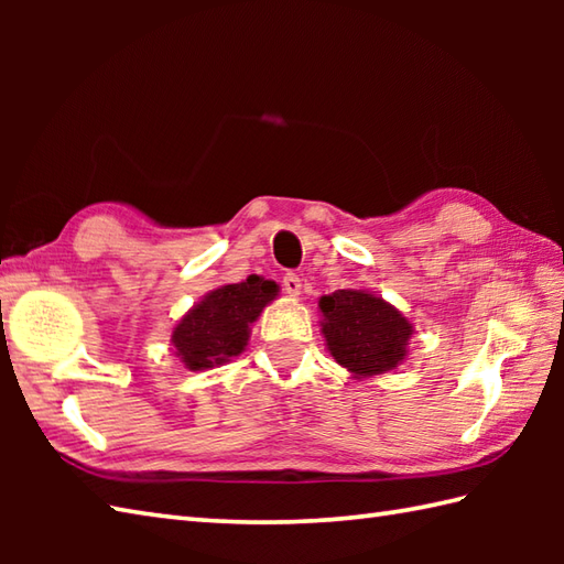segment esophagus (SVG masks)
Wrapping results in <instances>:
<instances>
[{
    "label": "esophagus",
    "mask_w": 564,
    "mask_h": 564,
    "mask_svg": "<svg viewBox=\"0 0 564 564\" xmlns=\"http://www.w3.org/2000/svg\"><path fill=\"white\" fill-rule=\"evenodd\" d=\"M301 289H303V283H301V279H297L295 273H285L283 275V291L289 293V295H301Z\"/></svg>",
    "instance_id": "34e87169"
}]
</instances>
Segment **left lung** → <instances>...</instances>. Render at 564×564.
I'll return each instance as SVG.
<instances>
[{
    "label": "left lung",
    "mask_w": 564,
    "mask_h": 564,
    "mask_svg": "<svg viewBox=\"0 0 564 564\" xmlns=\"http://www.w3.org/2000/svg\"><path fill=\"white\" fill-rule=\"evenodd\" d=\"M322 334L334 361L356 378L398 368L414 334L398 307L368 291H334L319 297Z\"/></svg>",
    "instance_id": "obj_1"
}]
</instances>
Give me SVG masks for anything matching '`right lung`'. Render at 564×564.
Instances as JSON below:
<instances>
[{
	"mask_svg": "<svg viewBox=\"0 0 564 564\" xmlns=\"http://www.w3.org/2000/svg\"><path fill=\"white\" fill-rule=\"evenodd\" d=\"M279 295V285L249 275L242 283L220 285L178 319L172 332L174 354L188 370L223 366L245 351L251 322Z\"/></svg>",
	"mask_w": 564,
	"mask_h": 564,
	"instance_id": "add662e5",
	"label": "right lung"
}]
</instances>
